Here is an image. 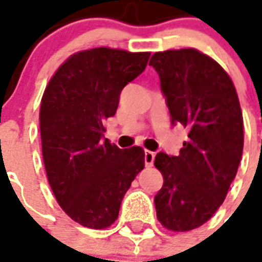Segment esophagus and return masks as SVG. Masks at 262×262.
I'll return each instance as SVG.
<instances>
[{
  "mask_svg": "<svg viewBox=\"0 0 262 262\" xmlns=\"http://www.w3.org/2000/svg\"><path fill=\"white\" fill-rule=\"evenodd\" d=\"M144 159H145L146 168L152 166V165H154V159H155V152L145 151V154H144Z\"/></svg>",
  "mask_w": 262,
  "mask_h": 262,
  "instance_id": "obj_1",
  "label": "esophagus"
}]
</instances>
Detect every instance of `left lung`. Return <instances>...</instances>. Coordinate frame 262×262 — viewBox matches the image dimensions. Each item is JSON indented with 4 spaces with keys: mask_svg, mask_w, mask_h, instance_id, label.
Returning a JSON list of instances; mask_svg holds the SVG:
<instances>
[{
    "mask_svg": "<svg viewBox=\"0 0 262 262\" xmlns=\"http://www.w3.org/2000/svg\"><path fill=\"white\" fill-rule=\"evenodd\" d=\"M173 125L189 129L178 157L159 152L164 176L155 194L157 217L172 231L200 227L226 199L240 165L244 125L235 87L224 69L196 49L154 53Z\"/></svg>",
    "mask_w": 262,
    "mask_h": 262,
    "instance_id": "8db88e82",
    "label": "left lung"
}]
</instances>
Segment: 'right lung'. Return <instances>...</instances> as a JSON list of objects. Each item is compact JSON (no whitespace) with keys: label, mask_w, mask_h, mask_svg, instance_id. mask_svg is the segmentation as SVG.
<instances>
[{"label":"right lung","mask_w":262,"mask_h":262,"mask_svg":"<svg viewBox=\"0 0 262 262\" xmlns=\"http://www.w3.org/2000/svg\"><path fill=\"white\" fill-rule=\"evenodd\" d=\"M149 52L94 48L69 57L46 86L39 124L48 181L57 203L76 223L105 229L144 169L141 146L120 149L104 138L120 94L145 70Z\"/></svg>","instance_id":"add662e5"}]
</instances>
